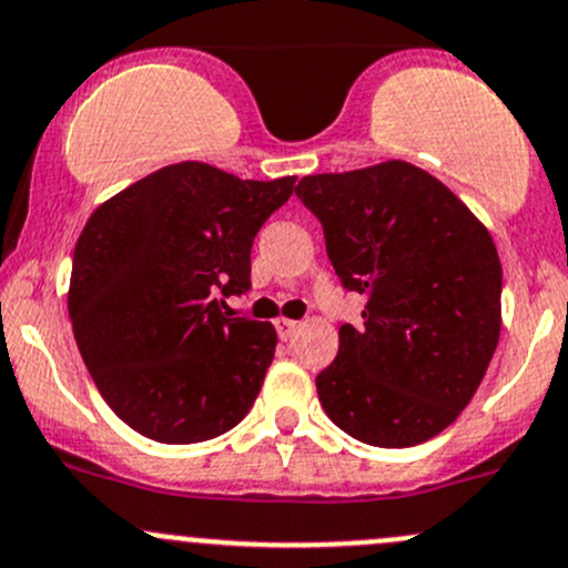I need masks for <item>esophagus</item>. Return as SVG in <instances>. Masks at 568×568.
<instances>
[{
    "mask_svg": "<svg viewBox=\"0 0 568 568\" xmlns=\"http://www.w3.org/2000/svg\"><path fill=\"white\" fill-rule=\"evenodd\" d=\"M274 326H277V334L283 339H288L291 334H294L296 329H300V321H291V318H277L274 321Z\"/></svg>",
    "mask_w": 568,
    "mask_h": 568,
    "instance_id": "obj_1",
    "label": "esophagus"
}]
</instances>
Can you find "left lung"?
Returning <instances> with one entry per match:
<instances>
[{
  "mask_svg": "<svg viewBox=\"0 0 568 568\" xmlns=\"http://www.w3.org/2000/svg\"><path fill=\"white\" fill-rule=\"evenodd\" d=\"M334 272L362 294L364 324L315 386L326 416L384 449L425 444L470 403L500 337V261L470 209L403 160L304 176Z\"/></svg>",
  "mask_w": 568,
  "mask_h": 568,
  "instance_id": "obj_1",
  "label": "left lung"
}]
</instances>
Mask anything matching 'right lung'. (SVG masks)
Segmentation results:
<instances>
[{
    "instance_id": "1",
    "label": "right lung",
    "mask_w": 568,
    "mask_h": 568,
    "mask_svg": "<svg viewBox=\"0 0 568 568\" xmlns=\"http://www.w3.org/2000/svg\"><path fill=\"white\" fill-rule=\"evenodd\" d=\"M296 176L255 182L176 163L130 184L83 225L68 310L113 414L158 444L229 433L258 397L277 332L234 315L250 250Z\"/></svg>"
}]
</instances>
